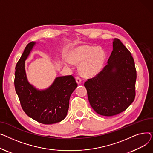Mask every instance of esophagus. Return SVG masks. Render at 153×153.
Instances as JSON below:
<instances>
[{
    "mask_svg": "<svg viewBox=\"0 0 153 153\" xmlns=\"http://www.w3.org/2000/svg\"><path fill=\"white\" fill-rule=\"evenodd\" d=\"M75 79H76V83H77L78 85H79L81 83H82V79H81L79 76H76Z\"/></svg>",
    "mask_w": 153,
    "mask_h": 153,
    "instance_id": "obj_1",
    "label": "esophagus"
}]
</instances>
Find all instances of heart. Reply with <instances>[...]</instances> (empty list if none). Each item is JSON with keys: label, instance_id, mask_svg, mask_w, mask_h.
Returning <instances> with one entry per match:
<instances>
[{"label": "heart", "instance_id": "obj_1", "mask_svg": "<svg viewBox=\"0 0 153 153\" xmlns=\"http://www.w3.org/2000/svg\"><path fill=\"white\" fill-rule=\"evenodd\" d=\"M68 59L78 65L80 74L86 77H93L101 71L105 60L104 51L100 48L83 45L71 49ZM64 64L68 66L70 62L65 59Z\"/></svg>", "mask_w": 153, "mask_h": 153}]
</instances>
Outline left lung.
<instances>
[{
	"mask_svg": "<svg viewBox=\"0 0 153 153\" xmlns=\"http://www.w3.org/2000/svg\"><path fill=\"white\" fill-rule=\"evenodd\" d=\"M107 64L84 84L88 100L98 114L113 116L126 110L135 97L137 71L130 52L115 38Z\"/></svg>",
	"mask_w": 153,
	"mask_h": 153,
	"instance_id": "1",
	"label": "left lung"
}]
</instances>
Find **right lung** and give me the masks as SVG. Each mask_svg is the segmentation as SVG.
<instances>
[{"mask_svg": "<svg viewBox=\"0 0 153 153\" xmlns=\"http://www.w3.org/2000/svg\"><path fill=\"white\" fill-rule=\"evenodd\" d=\"M36 42L27 45L18 61L15 73V88L22 107L30 117L43 124L60 122L67 116L70 96L77 87L72 75L56 77L45 89H38L30 84L25 71V60Z\"/></svg>", "mask_w": 153, "mask_h": 153, "instance_id": "obj_1", "label": "right lung"}]
</instances>
